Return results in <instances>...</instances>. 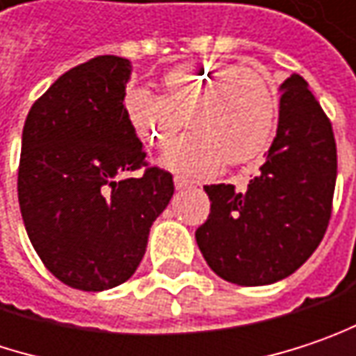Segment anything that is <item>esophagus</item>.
Returning <instances> with one entry per match:
<instances>
[{
	"instance_id": "esophagus-1",
	"label": "esophagus",
	"mask_w": 356,
	"mask_h": 356,
	"mask_svg": "<svg viewBox=\"0 0 356 356\" xmlns=\"http://www.w3.org/2000/svg\"><path fill=\"white\" fill-rule=\"evenodd\" d=\"M174 186H176V191H184V188L192 186V180L184 178V176H174Z\"/></svg>"
}]
</instances>
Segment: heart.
<instances>
[{
    "mask_svg": "<svg viewBox=\"0 0 356 356\" xmlns=\"http://www.w3.org/2000/svg\"><path fill=\"white\" fill-rule=\"evenodd\" d=\"M123 115L143 143L164 147L186 123L162 164L182 174H215L220 165H243L267 152L277 119V97L259 70L227 63H186L162 76V95L131 87Z\"/></svg>",
    "mask_w": 356,
    "mask_h": 356,
    "instance_id": "b5f03b06",
    "label": "heart"
}]
</instances>
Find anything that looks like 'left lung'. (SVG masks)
I'll return each instance as SVG.
<instances>
[{"mask_svg":"<svg viewBox=\"0 0 356 356\" xmlns=\"http://www.w3.org/2000/svg\"><path fill=\"white\" fill-rule=\"evenodd\" d=\"M280 123L261 174L247 191L211 184V215L196 243L218 277L237 286L280 282L316 251L337 184L332 125L308 83L292 74L280 87Z\"/></svg>","mask_w":356,"mask_h":356,"instance_id":"obj_1","label":"left lung"}]
</instances>
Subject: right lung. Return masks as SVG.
Wrapping results in <instances>:
<instances>
[{"mask_svg":"<svg viewBox=\"0 0 356 356\" xmlns=\"http://www.w3.org/2000/svg\"><path fill=\"white\" fill-rule=\"evenodd\" d=\"M131 64L97 56L64 72L24 123L17 200L46 269L83 292L127 282L152 222L172 194V174L147 165L123 115ZM144 168L138 179L129 171Z\"/></svg>","mask_w":356,"mask_h":356,"instance_id":"1","label":"right lung"}]
</instances>
